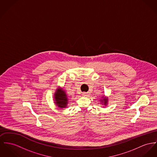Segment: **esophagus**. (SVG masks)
<instances>
[{"label":"esophagus","mask_w":157,"mask_h":157,"mask_svg":"<svg viewBox=\"0 0 157 157\" xmlns=\"http://www.w3.org/2000/svg\"><path fill=\"white\" fill-rule=\"evenodd\" d=\"M88 93H82V96H88Z\"/></svg>","instance_id":"obj_1"}]
</instances>
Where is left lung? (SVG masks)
<instances>
[{
	"label": "left lung",
	"mask_w": 157,
	"mask_h": 157,
	"mask_svg": "<svg viewBox=\"0 0 157 157\" xmlns=\"http://www.w3.org/2000/svg\"><path fill=\"white\" fill-rule=\"evenodd\" d=\"M107 101H108V99H107V98H103V100H101V101H102V102H104V105H106V103H107Z\"/></svg>",
	"instance_id": "8db88e82"
}]
</instances>
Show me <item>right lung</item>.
I'll list each match as a JSON object with an SVG mask.
<instances>
[{
    "mask_svg": "<svg viewBox=\"0 0 157 157\" xmlns=\"http://www.w3.org/2000/svg\"><path fill=\"white\" fill-rule=\"evenodd\" d=\"M56 103L59 108H66L68 103L67 95L63 90H58L55 93Z\"/></svg>",
    "mask_w": 157,
    "mask_h": 157,
    "instance_id": "1",
    "label": "right lung"
}]
</instances>
